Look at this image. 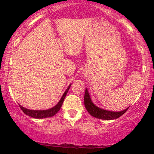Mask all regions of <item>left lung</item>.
<instances>
[{"label":"left lung","mask_w":154,"mask_h":154,"mask_svg":"<svg viewBox=\"0 0 154 154\" xmlns=\"http://www.w3.org/2000/svg\"><path fill=\"white\" fill-rule=\"evenodd\" d=\"M84 104L87 111L88 112V113L91 116L97 118V119H103V120H113V119H118V118L122 116L123 114H125L129 109L128 107V108L125 109L123 111L112 112L109 111V110L106 109H103L100 108V107H97L91 101V97H90L89 94H88V89L86 88L84 95Z\"/></svg>","instance_id":"8db88e82"}]
</instances>
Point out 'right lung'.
<instances>
[{
    "label": "right lung",
    "instance_id": "obj_1",
    "mask_svg": "<svg viewBox=\"0 0 154 154\" xmlns=\"http://www.w3.org/2000/svg\"><path fill=\"white\" fill-rule=\"evenodd\" d=\"M71 84L69 85V86L68 87L67 89L66 90V91L63 94V97H61V99L60 100V101L58 102L56 106H54L52 108L46 110H32V109H26L24 107H23L21 105H19L20 108L24 112V114H26L27 116H30V117L34 118V119H45V118H49L52 117L54 115L57 114L59 112V110L61 108L62 105H63V101H64V99L66 97V94H67L68 90H69Z\"/></svg>",
    "mask_w": 154,
    "mask_h": 154
}]
</instances>
